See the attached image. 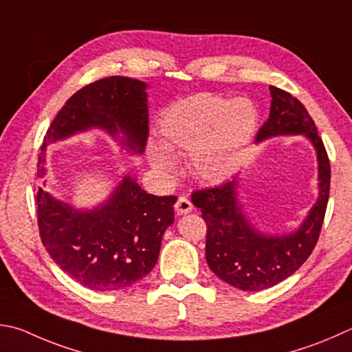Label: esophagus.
Instances as JSON below:
<instances>
[{"label": "esophagus", "instance_id": "esophagus-1", "mask_svg": "<svg viewBox=\"0 0 352 352\" xmlns=\"http://www.w3.org/2000/svg\"><path fill=\"white\" fill-rule=\"evenodd\" d=\"M192 209H194L192 203H190V200H189V198H186V197H180L177 200V203H175V212L178 215H186Z\"/></svg>", "mask_w": 352, "mask_h": 352}]
</instances>
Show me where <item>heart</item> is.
<instances>
[{
	"label": "heart",
	"mask_w": 352,
	"mask_h": 352,
	"mask_svg": "<svg viewBox=\"0 0 352 352\" xmlns=\"http://www.w3.org/2000/svg\"><path fill=\"white\" fill-rule=\"evenodd\" d=\"M257 112L246 100L194 95L169 106L158 120V140L146 154L160 175L172 180L180 170L174 152H189V166L200 182L219 184L231 178L252 142Z\"/></svg>",
	"instance_id": "1"
}]
</instances>
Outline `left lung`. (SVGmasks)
<instances>
[{
    "mask_svg": "<svg viewBox=\"0 0 352 352\" xmlns=\"http://www.w3.org/2000/svg\"><path fill=\"white\" fill-rule=\"evenodd\" d=\"M271 111L258 131L257 143L276 137L302 135L317 157L316 203L300 225L285 234L261 231L249 220L240 201V177L219 188L197 190L194 206L206 221V261L217 277L241 291L267 289L291 277L317 245L329 197L331 166L314 120L282 89L270 86Z\"/></svg>",
    "mask_w": 352,
    "mask_h": 352,
    "instance_id": "obj_1",
    "label": "left lung"
}]
</instances>
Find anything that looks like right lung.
Returning a JSON list of instances; mask_svg holds the SVG:
<instances>
[{
	"mask_svg": "<svg viewBox=\"0 0 352 352\" xmlns=\"http://www.w3.org/2000/svg\"><path fill=\"white\" fill-rule=\"evenodd\" d=\"M148 85L127 76H109L70 97L44 137L38 177L49 144L78 133L106 132L121 149L142 155L149 123ZM44 186L36 194L38 226L50 257L69 277L94 291L129 287L154 270L163 234L174 223L177 197L148 194L126 174L109 197L92 208H76Z\"/></svg>",
	"mask_w": 352,
	"mask_h": 352,
	"instance_id": "obj_1",
	"label": "right lung"
}]
</instances>
